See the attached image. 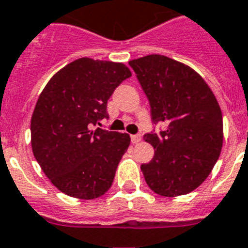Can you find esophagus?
<instances>
[{
    "label": "esophagus",
    "mask_w": 248,
    "mask_h": 248,
    "mask_svg": "<svg viewBox=\"0 0 248 248\" xmlns=\"http://www.w3.org/2000/svg\"><path fill=\"white\" fill-rule=\"evenodd\" d=\"M130 139H132V143L137 144V143H139L142 140V136H140V134H134V136L130 137Z\"/></svg>",
    "instance_id": "esophagus-1"
}]
</instances>
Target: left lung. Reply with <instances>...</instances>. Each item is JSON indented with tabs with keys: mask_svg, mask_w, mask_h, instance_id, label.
Returning <instances> with one entry per match:
<instances>
[{
	"mask_svg": "<svg viewBox=\"0 0 248 248\" xmlns=\"http://www.w3.org/2000/svg\"><path fill=\"white\" fill-rule=\"evenodd\" d=\"M151 105L153 124L165 129L144 136L155 156L140 166L149 189L162 196L191 193L219 158L223 118L219 104L202 76L159 54L129 62Z\"/></svg>",
	"mask_w": 248,
	"mask_h": 248,
	"instance_id": "left-lung-1",
	"label": "left lung"
}]
</instances>
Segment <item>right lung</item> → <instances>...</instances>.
Here are the masks:
<instances>
[{
    "label": "right lung",
    "mask_w": 248,
    "mask_h": 248,
    "mask_svg": "<svg viewBox=\"0 0 248 248\" xmlns=\"http://www.w3.org/2000/svg\"><path fill=\"white\" fill-rule=\"evenodd\" d=\"M132 76L123 63L79 58L53 76L31 116L34 157L50 183L65 195L96 199L110 189L126 133L96 128L108 119V100Z\"/></svg>",
    "instance_id": "1"
}]
</instances>
